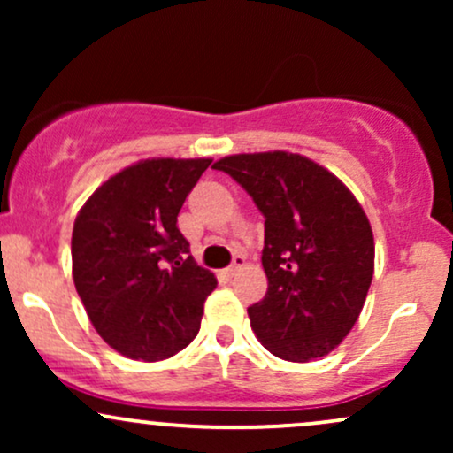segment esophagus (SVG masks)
<instances>
[{
	"instance_id": "34e87169",
	"label": "esophagus",
	"mask_w": 453,
	"mask_h": 453,
	"mask_svg": "<svg viewBox=\"0 0 453 453\" xmlns=\"http://www.w3.org/2000/svg\"><path fill=\"white\" fill-rule=\"evenodd\" d=\"M242 266H244V257L242 256H236V257H234V262L230 264V268H227V274H230V277H234V274H236Z\"/></svg>"
}]
</instances>
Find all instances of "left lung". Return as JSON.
Returning a JSON list of instances; mask_svg holds the SVG:
<instances>
[{
	"label": "left lung",
	"instance_id": "obj_1",
	"mask_svg": "<svg viewBox=\"0 0 453 453\" xmlns=\"http://www.w3.org/2000/svg\"><path fill=\"white\" fill-rule=\"evenodd\" d=\"M264 215V300L247 313L257 341L289 362L327 356L362 313L375 241L356 196L324 165L288 150L215 161Z\"/></svg>",
	"mask_w": 453,
	"mask_h": 453
}]
</instances>
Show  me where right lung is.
<instances>
[{"label": "right lung", "instance_id": "right-lung-1", "mask_svg": "<svg viewBox=\"0 0 453 453\" xmlns=\"http://www.w3.org/2000/svg\"><path fill=\"white\" fill-rule=\"evenodd\" d=\"M212 159L155 157L93 191L72 232V277L93 327L132 360L173 357L196 339L217 288L176 226Z\"/></svg>", "mask_w": 453, "mask_h": 453}]
</instances>
